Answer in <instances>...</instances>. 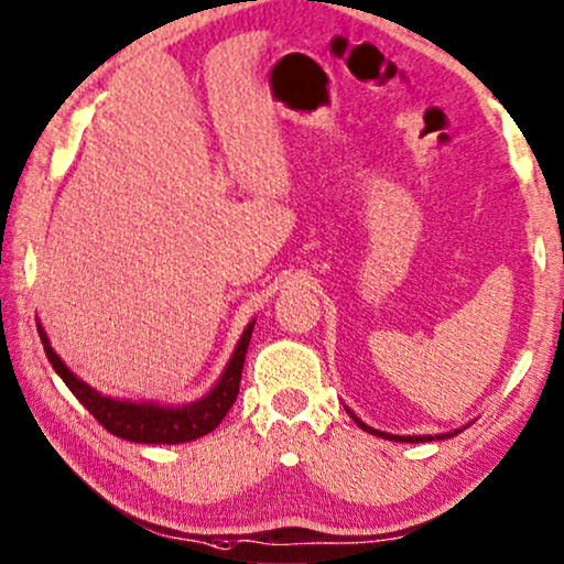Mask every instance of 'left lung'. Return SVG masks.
I'll return each instance as SVG.
<instances>
[{
    "label": "left lung",
    "instance_id": "8db88e82",
    "mask_svg": "<svg viewBox=\"0 0 564 564\" xmlns=\"http://www.w3.org/2000/svg\"><path fill=\"white\" fill-rule=\"evenodd\" d=\"M348 414H351V411H348ZM354 416V414H351ZM354 422L359 424L364 432H369V434H377V436H381V440H391V442H432L434 436H397V434H387V432H377V429H371V426H366L361 419H356L354 416ZM454 434H459V432H452V434H436V440H444V436H454Z\"/></svg>",
    "mask_w": 564,
    "mask_h": 564
}]
</instances>
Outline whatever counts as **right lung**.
I'll list each match as a JSON object with an SVG mask.
<instances>
[{"instance_id":"add662e5","label":"right lung","mask_w":564,"mask_h":564,"mask_svg":"<svg viewBox=\"0 0 564 564\" xmlns=\"http://www.w3.org/2000/svg\"><path fill=\"white\" fill-rule=\"evenodd\" d=\"M37 330L52 369L59 373V379L67 383V389L79 399V404H83L107 432L120 436V440L138 444H183L213 432V429L223 422V416L228 414V409L234 406L240 389V373H243V361L250 344V334H253V324H248L243 336H240L234 359L228 361L226 373H223L220 381L216 383V389H213L205 399L183 409L132 404V401H118L97 394L93 387L79 381L75 373L62 364L59 356L52 351L50 338L42 330V326H37Z\"/></svg>"}]
</instances>
